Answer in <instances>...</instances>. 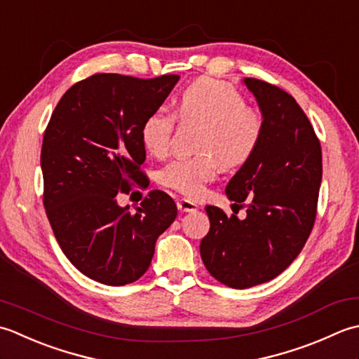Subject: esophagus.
<instances>
[{"mask_svg": "<svg viewBox=\"0 0 359 359\" xmlns=\"http://www.w3.org/2000/svg\"><path fill=\"white\" fill-rule=\"evenodd\" d=\"M177 206L181 212H196L198 210V206L194 201L186 200V198H181L177 201Z\"/></svg>", "mask_w": 359, "mask_h": 359, "instance_id": "1", "label": "esophagus"}]
</instances>
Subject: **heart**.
<instances>
[{
	"label": "heart",
	"instance_id": "1",
	"mask_svg": "<svg viewBox=\"0 0 359 359\" xmlns=\"http://www.w3.org/2000/svg\"><path fill=\"white\" fill-rule=\"evenodd\" d=\"M177 116L182 121L204 123L198 141V150L203 151L173 159L161 172L164 186L189 198H200L222 167L232 169L245 164L259 147L263 135L262 116L246 107L236 88L209 77L196 80L181 91ZM177 116L159 108L142 122L141 139L151 155H167Z\"/></svg>",
	"mask_w": 359,
	"mask_h": 359
}]
</instances>
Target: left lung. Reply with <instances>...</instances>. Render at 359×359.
<instances>
[{
  "mask_svg": "<svg viewBox=\"0 0 359 359\" xmlns=\"http://www.w3.org/2000/svg\"><path fill=\"white\" fill-rule=\"evenodd\" d=\"M243 83L257 100L263 135L226 195L237 208L248 201L246 217L208 206L210 229L200 243L208 271L236 290L274 279L297 257L313 229L323 180L320 144L294 97L257 79Z\"/></svg>",
  "mask_w": 359,
  "mask_h": 359,
  "instance_id": "8db88e82",
  "label": "left lung"
}]
</instances>
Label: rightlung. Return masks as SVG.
<instances>
[{
	"mask_svg": "<svg viewBox=\"0 0 359 359\" xmlns=\"http://www.w3.org/2000/svg\"><path fill=\"white\" fill-rule=\"evenodd\" d=\"M178 80L94 74L72 85L50 116L41 147L43 203L62 251L93 280L111 287L137 280L177 218V204L161 190L135 214L119 206L118 195L133 182L149 186L139 170L141 127Z\"/></svg>",
	"mask_w": 359,
	"mask_h": 359,
	"instance_id": "obj_1",
	"label": "right lung"
}]
</instances>
